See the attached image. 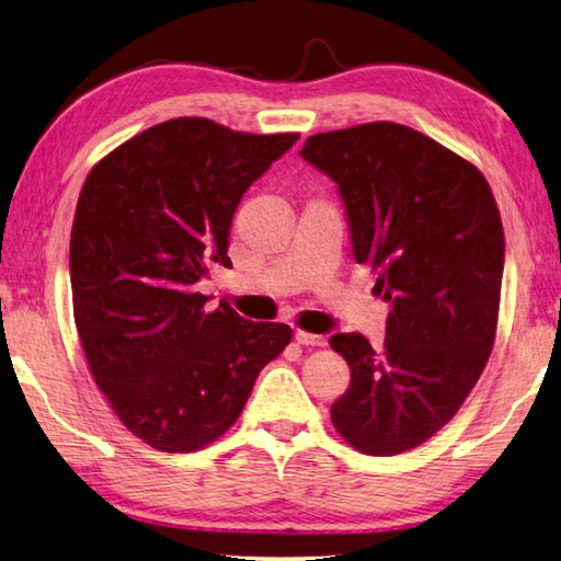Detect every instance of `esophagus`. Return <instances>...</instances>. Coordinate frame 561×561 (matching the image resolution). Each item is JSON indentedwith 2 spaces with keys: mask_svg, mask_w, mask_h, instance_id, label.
Returning a JSON list of instances; mask_svg holds the SVG:
<instances>
[{
  "mask_svg": "<svg viewBox=\"0 0 561 561\" xmlns=\"http://www.w3.org/2000/svg\"><path fill=\"white\" fill-rule=\"evenodd\" d=\"M295 340H298V344H305V346H324L327 344L322 334H310V332H302V330L295 332Z\"/></svg>",
  "mask_w": 561,
  "mask_h": 561,
  "instance_id": "34e87169",
  "label": "esophagus"
}]
</instances>
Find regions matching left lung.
<instances>
[{"instance_id":"1","label":"left lung","mask_w":561,"mask_h":561,"mask_svg":"<svg viewBox=\"0 0 561 561\" xmlns=\"http://www.w3.org/2000/svg\"><path fill=\"white\" fill-rule=\"evenodd\" d=\"M300 156L332 178L356 263L378 271L383 348L332 334L352 383L332 403L340 435L393 457L457 415L489 362L505 239L479 168L410 126L371 122L310 136Z\"/></svg>"}]
</instances>
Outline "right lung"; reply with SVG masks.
I'll return each mask as SVG.
<instances>
[{
    "label": "right lung",
    "mask_w": 561,
    "mask_h": 561,
    "mask_svg": "<svg viewBox=\"0 0 561 561\" xmlns=\"http://www.w3.org/2000/svg\"><path fill=\"white\" fill-rule=\"evenodd\" d=\"M298 139L181 116L122 144L82 185L70 234L78 334L116 417L153 449L225 435L290 342L283 322L207 312L197 283L209 263L227 266L241 197Z\"/></svg>",
    "instance_id": "1"
}]
</instances>
